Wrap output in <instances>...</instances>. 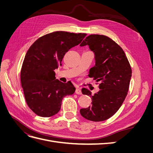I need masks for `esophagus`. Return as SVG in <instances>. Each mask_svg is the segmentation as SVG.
<instances>
[{"label":"esophagus","mask_w":153,"mask_h":153,"mask_svg":"<svg viewBox=\"0 0 153 153\" xmlns=\"http://www.w3.org/2000/svg\"><path fill=\"white\" fill-rule=\"evenodd\" d=\"M75 93L76 94H82V91H81V89H80V88L77 87L75 91Z\"/></svg>","instance_id":"obj_1"}]
</instances>
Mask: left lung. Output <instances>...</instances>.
I'll return each mask as SVG.
<instances>
[{
	"label": "left lung",
	"instance_id": "obj_1",
	"mask_svg": "<svg viewBox=\"0 0 153 153\" xmlns=\"http://www.w3.org/2000/svg\"><path fill=\"white\" fill-rule=\"evenodd\" d=\"M85 45L94 53L95 66L91 68L89 76L100 82V91L92 96L89 90L82 89L83 94L91 97L92 106L80 109V112L89 121H103L113 116L126 98L131 68L122 48L108 37L89 35L80 47Z\"/></svg>",
	"mask_w": 153,
	"mask_h": 153
}]
</instances>
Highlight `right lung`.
<instances>
[{
    "mask_svg": "<svg viewBox=\"0 0 153 153\" xmlns=\"http://www.w3.org/2000/svg\"><path fill=\"white\" fill-rule=\"evenodd\" d=\"M84 33L56 31L38 38L26 53L20 73L22 87L29 107L40 117L57 114L62 100L75 88L71 82L55 79L54 70L61 66L68 51L79 45Z\"/></svg>",
    "mask_w": 153,
    "mask_h": 153,
    "instance_id": "obj_1",
    "label": "right lung"
}]
</instances>
